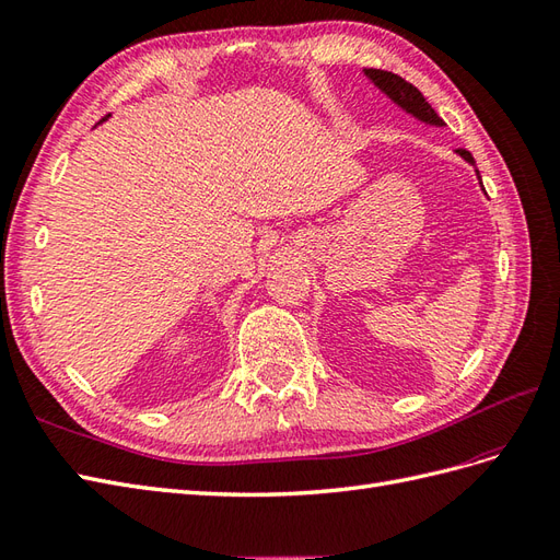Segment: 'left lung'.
Returning <instances> with one entry per match:
<instances>
[{
  "label": "left lung",
  "instance_id": "1",
  "mask_svg": "<svg viewBox=\"0 0 560 560\" xmlns=\"http://www.w3.org/2000/svg\"><path fill=\"white\" fill-rule=\"evenodd\" d=\"M364 75L376 84V88L390 98L393 104H397L399 108H402L405 113H409V116H413L417 120L425 122V125H435V127H442V118L438 116V113L433 110V106H430L423 94L413 88L411 82H407L405 78H399L395 73H388V70H378V68H364ZM456 153L464 158L466 163L476 165V161H472V155L466 151V149H456ZM478 172V170H476ZM478 179H480V172H478ZM482 184V182H480Z\"/></svg>",
  "mask_w": 560,
  "mask_h": 560
}]
</instances>
